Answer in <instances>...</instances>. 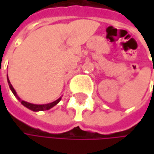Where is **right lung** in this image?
<instances>
[{
	"instance_id": "obj_1",
	"label": "right lung",
	"mask_w": 154,
	"mask_h": 154,
	"mask_svg": "<svg viewBox=\"0 0 154 154\" xmlns=\"http://www.w3.org/2000/svg\"><path fill=\"white\" fill-rule=\"evenodd\" d=\"M8 83H9V85H10V88L11 89V91H12V93H13V94L15 95L16 97L20 101V103L24 105V106H26V108H28L29 109H31V110H34V111H38V110H46V109H51V108H52L53 106H55L60 101V99H61V97H60L58 100H56L55 102H53V103H48V104H42V105H37V104H32V103H26V102H25V101H22V100H20L19 98H18V96L17 95V94H16V91L14 90V88H13V86L11 85V82H10V80H9V78H8Z\"/></svg>"
}]
</instances>
